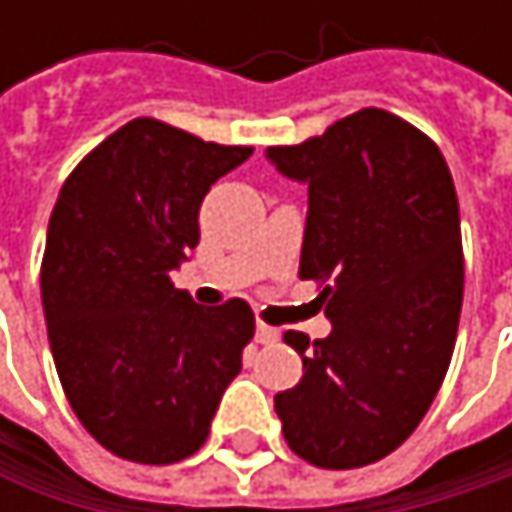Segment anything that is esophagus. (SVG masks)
Wrapping results in <instances>:
<instances>
[{
  "instance_id": "34e87169",
  "label": "esophagus",
  "mask_w": 512,
  "mask_h": 512,
  "mask_svg": "<svg viewBox=\"0 0 512 512\" xmlns=\"http://www.w3.org/2000/svg\"><path fill=\"white\" fill-rule=\"evenodd\" d=\"M255 341L257 344H275V341H278V329H272V326H266V323H257Z\"/></svg>"
}]
</instances>
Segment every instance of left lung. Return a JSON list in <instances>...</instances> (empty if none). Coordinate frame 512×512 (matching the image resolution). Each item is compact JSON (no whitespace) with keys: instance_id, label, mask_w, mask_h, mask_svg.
Instances as JSON below:
<instances>
[{"instance_id":"left-lung-1","label":"left lung","mask_w":512,"mask_h":512,"mask_svg":"<svg viewBox=\"0 0 512 512\" xmlns=\"http://www.w3.org/2000/svg\"><path fill=\"white\" fill-rule=\"evenodd\" d=\"M266 159L308 186L299 278L323 281L332 332H284L299 385L275 394L293 454L358 468L400 448L427 415L457 344L460 204L442 151L412 124L361 109Z\"/></svg>"}]
</instances>
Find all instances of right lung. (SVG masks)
Instances as JSON below:
<instances>
[{"mask_svg": "<svg viewBox=\"0 0 512 512\" xmlns=\"http://www.w3.org/2000/svg\"><path fill=\"white\" fill-rule=\"evenodd\" d=\"M249 156L136 118L58 192L41 263L50 350L76 418L121 460L192 457L243 367L252 308H201L171 272L198 246L210 186Z\"/></svg>", "mask_w": 512, "mask_h": 512, "instance_id": "obj_1", "label": "right lung"}]
</instances>
